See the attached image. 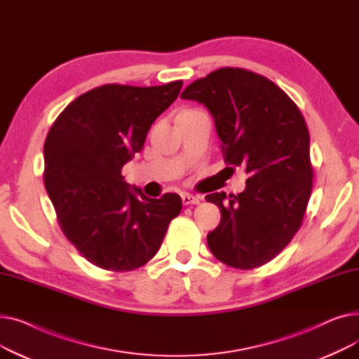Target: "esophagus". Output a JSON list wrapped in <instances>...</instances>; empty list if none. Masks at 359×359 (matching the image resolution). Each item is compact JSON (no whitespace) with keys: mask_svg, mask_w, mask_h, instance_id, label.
<instances>
[{"mask_svg":"<svg viewBox=\"0 0 359 359\" xmlns=\"http://www.w3.org/2000/svg\"><path fill=\"white\" fill-rule=\"evenodd\" d=\"M182 202H183V205H198L199 198L194 196L191 194H182Z\"/></svg>","mask_w":359,"mask_h":359,"instance_id":"34e87169","label":"esophagus"}]
</instances>
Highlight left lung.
Returning <instances> with one entry per match:
<instances>
[{
	"instance_id": "1",
	"label": "left lung",
	"mask_w": 359,
	"mask_h": 359,
	"mask_svg": "<svg viewBox=\"0 0 359 359\" xmlns=\"http://www.w3.org/2000/svg\"><path fill=\"white\" fill-rule=\"evenodd\" d=\"M180 97L206 106L225 164L241 165L249 175L238 195H206L221 211L218 227L206 236L210 250L236 269L265 265L299 230L311 195L304 116L284 90L243 68L215 69Z\"/></svg>"
}]
</instances>
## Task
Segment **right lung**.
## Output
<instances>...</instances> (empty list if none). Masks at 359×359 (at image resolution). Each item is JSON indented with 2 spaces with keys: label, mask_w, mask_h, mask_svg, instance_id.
I'll return each instance as SVG.
<instances>
[{
  "label": "right lung",
  "mask_w": 359,
  "mask_h": 359,
  "mask_svg": "<svg viewBox=\"0 0 359 359\" xmlns=\"http://www.w3.org/2000/svg\"><path fill=\"white\" fill-rule=\"evenodd\" d=\"M182 86L177 80L96 87L71 102L48 132L46 192L62 233L93 265L113 272L141 268L156 256L170 221L182 211L177 194L147 198L121 173Z\"/></svg>",
  "instance_id": "add662e5"
}]
</instances>
